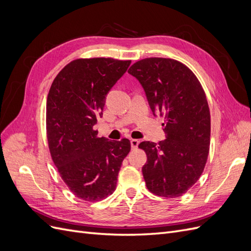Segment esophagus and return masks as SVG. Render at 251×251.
Masks as SVG:
<instances>
[{
	"label": "esophagus",
	"instance_id": "esophagus-1",
	"mask_svg": "<svg viewBox=\"0 0 251 251\" xmlns=\"http://www.w3.org/2000/svg\"><path fill=\"white\" fill-rule=\"evenodd\" d=\"M139 146V141L137 139H132L131 140V147H132V150H136L138 148Z\"/></svg>",
	"mask_w": 251,
	"mask_h": 251
}]
</instances>
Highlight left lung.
<instances>
[{
    "instance_id": "obj_1",
    "label": "left lung",
    "mask_w": 251,
    "mask_h": 251,
    "mask_svg": "<svg viewBox=\"0 0 251 251\" xmlns=\"http://www.w3.org/2000/svg\"><path fill=\"white\" fill-rule=\"evenodd\" d=\"M127 72L140 82L154 115L165 118V139L139 144L148 157L142 166L147 187L165 198L180 197L198 181L207 160L210 114L204 90L185 65L171 58H144Z\"/></svg>"
}]
</instances>
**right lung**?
<instances>
[{
	"label": "right lung",
	"mask_w": 251,
	"mask_h": 251,
	"mask_svg": "<svg viewBox=\"0 0 251 251\" xmlns=\"http://www.w3.org/2000/svg\"><path fill=\"white\" fill-rule=\"evenodd\" d=\"M131 60L79 58L53 80L47 97V138L60 177L78 198L94 202L115 191L128 139L98 138L93 126L109 91L126 72Z\"/></svg>",
	"instance_id": "obj_1"
}]
</instances>
